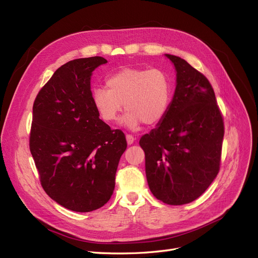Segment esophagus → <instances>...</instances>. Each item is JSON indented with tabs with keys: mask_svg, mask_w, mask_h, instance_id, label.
I'll return each mask as SVG.
<instances>
[{
	"mask_svg": "<svg viewBox=\"0 0 258 258\" xmlns=\"http://www.w3.org/2000/svg\"><path fill=\"white\" fill-rule=\"evenodd\" d=\"M126 139H127V143H128V145L134 144V142H135V138H134V136L127 135V136H126Z\"/></svg>",
	"mask_w": 258,
	"mask_h": 258,
	"instance_id": "34e87169",
	"label": "esophagus"
}]
</instances>
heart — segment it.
Segmentation results:
<instances>
[{
  "label": "heart",
  "mask_w": 258,
  "mask_h": 258,
  "mask_svg": "<svg viewBox=\"0 0 258 258\" xmlns=\"http://www.w3.org/2000/svg\"><path fill=\"white\" fill-rule=\"evenodd\" d=\"M106 88L92 91V102L98 114L106 122L118 119L122 110L128 113L124 123L137 128L142 122L155 126L166 116L172 86L169 76L159 69L123 68L108 75Z\"/></svg>",
  "instance_id": "b5f03b06"
}]
</instances>
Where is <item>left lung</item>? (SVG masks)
<instances>
[{"instance_id":"left-lung-1","label":"left lung","mask_w":258,"mask_h":258,"mask_svg":"<svg viewBox=\"0 0 258 258\" xmlns=\"http://www.w3.org/2000/svg\"><path fill=\"white\" fill-rule=\"evenodd\" d=\"M176 88L166 116L140 139L150 189L158 200L181 206L196 200L220 172L224 119L207 77L176 56Z\"/></svg>"}]
</instances>
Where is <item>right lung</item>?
I'll return each mask as SVG.
<instances>
[{"label":"right lung","instance_id":"1","mask_svg":"<svg viewBox=\"0 0 258 258\" xmlns=\"http://www.w3.org/2000/svg\"><path fill=\"white\" fill-rule=\"evenodd\" d=\"M106 62L98 56L67 62L33 103L29 145L41 185L75 212H90L110 200L127 148L123 132L101 120L92 102V72Z\"/></svg>","mask_w":258,"mask_h":258}]
</instances>
